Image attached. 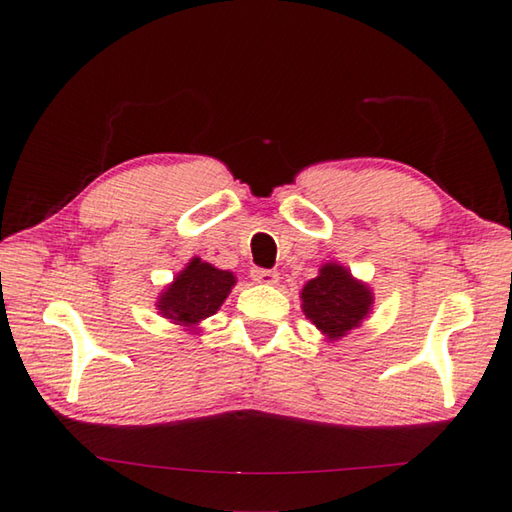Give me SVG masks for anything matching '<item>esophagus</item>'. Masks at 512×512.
Here are the masks:
<instances>
[{
	"label": "esophagus",
	"instance_id": "obj_1",
	"mask_svg": "<svg viewBox=\"0 0 512 512\" xmlns=\"http://www.w3.org/2000/svg\"><path fill=\"white\" fill-rule=\"evenodd\" d=\"M250 277H253L257 284H277V280H280V273L266 271V268H253V271H250Z\"/></svg>",
	"mask_w": 512,
	"mask_h": 512
}]
</instances>
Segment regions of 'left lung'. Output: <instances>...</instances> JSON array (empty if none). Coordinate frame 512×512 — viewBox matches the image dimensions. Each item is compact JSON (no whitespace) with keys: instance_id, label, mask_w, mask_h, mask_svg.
<instances>
[{"instance_id":"left-lung-1","label":"left lung","mask_w":512,"mask_h":512,"mask_svg":"<svg viewBox=\"0 0 512 512\" xmlns=\"http://www.w3.org/2000/svg\"><path fill=\"white\" fill-rule=\"evenodd\" d=\"M302 311L325 341H339L361 327L375 305V293L339 262H325L300 291Z\"/></svg>"}]
</instances>
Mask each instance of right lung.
Listing matches in <instances>:
<instances>
[{"label": "right lung", "instance_id": "add662e5", "mask_svg": "<svg viewBox=\"0 0 512 512\" xmlns=\"http://www.w3.org/2000/svg\"><path fill=\"white\" fill-rule=\"evenodd\" d=\"M235 284L237 277L232 271H221L201 257H192L173 282L158 293L155 309L185 332H201L203 320L221 309Z\"/></svg>", "mask_w": 512, "mask_h": 512}]
</instances>
